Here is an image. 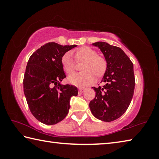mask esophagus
I'll use <instances>...</instances> for the list:
<instances>
[{
	"label": "esophagus",
	"mask_w": 159,
	"mask_h": 159,
	"mask_svg": "<svg viewBox=\"0 0 159 159\" xmlns=\"http://www.w3.org/2000/svg\"><path fill=\"white\" fill-rule=\"evenodd\" d=\"M85 89L84 88H79V93H83L85 91Z\"/></svg>",
	"instance_id": "34e87169"
}]
</instances>
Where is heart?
<instances>
[{"label": "heart", "instance_id": "obj_1", "mask_svg": "<svg viewBox=\"0 0 159 159\" xmlns=\"http://www.w3.org/2000/svg\"><path fill=\"white\" fill-rule=\"evenodd\" d=\"M77 62H83L79 74H73L68 78L69 81L75 85H86L93 82L94 77L101 79L106 73L107 62L105 59L98 55L97 51L89 47H81L74 51ZM61 66L66 74L74 73L76 63L71 53L66 52L61 57Z\"/></svg>", "mask_w": 159, "mask_h": 159}]
</instances>
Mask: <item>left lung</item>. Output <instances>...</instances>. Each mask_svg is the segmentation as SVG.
<instances>
[{"label":"left lung","mask_w":159,"mask_h":159,"mask_svg":"<svg viewBox=\"0 0 159 159\" xmlns=\"http://www.w3.org/2000/svg\"><path fill=\"white\" fill-rule=\"evenodd\" d=\"M107 62L101 82L105 85L93 87L96 92L89 107L95 117L105 122L116 120L126 111L133 99L134 85L133 64L121 48L105 42H96Z\"/></svg>","instance_id":"8db88e82"}]
</instances>
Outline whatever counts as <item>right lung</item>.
<instances>
[{"mask_svg":"<svg viewBox=\"0 0 159 159\" xmlns=\"http://www.w3.org/2000/svg\"><path fill=\"white\" fill-rule=\"evenodd\" d=\"M76 46L48 43L29 59L24 93L31 114L44 124L54 125L62 120L69 112L70 99L78 95L76 86L60 83L66 78L61 57Z\"/></svg>","mask_w":159,"mask_h":159,"instance_id":"obj_1","label":"right lung"}]
</instances>
